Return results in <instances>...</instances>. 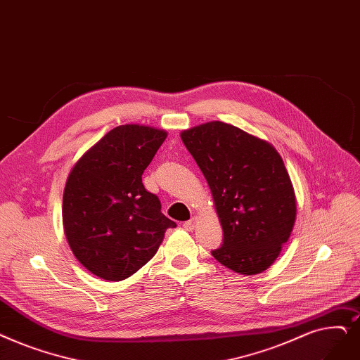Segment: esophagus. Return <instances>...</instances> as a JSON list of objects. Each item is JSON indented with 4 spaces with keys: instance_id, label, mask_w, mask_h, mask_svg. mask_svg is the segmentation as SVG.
<instances>
[{
    "instance_id": "34e87169",
    "label": "esophagus",
    "mask_w": 360,
    "mask_h": 360,
    "mask_svg": "<svg viewBox=\"0 0 360 360\" xmlns=\"http://www.w3.org/2000/svg\"><path fill=\"white\" fill-rule=\"evenodd\" d=\"M195 224H197V217L195 216H193L190 221H186L185 224H184V228L186 229V231H193L194 228H195Z\"/></svg>"
}]
</instances>
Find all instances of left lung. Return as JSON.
<instances>
[{
    "label": "left lung",
    "mask_w": 360,
    "mask_h": 360,
    "mask_svg": "<svg viewBox=\"0 0 360 360\" xmlns=\"http://www.w3.org/2000/svg\"><path fill=\"white\" fill-rule=\"evenodd\" d=\"M205 175L224 229L213 257L241 275L266 271L288 241L295 194L279 153L263 139L224 122L181 132Z\"/></svg>",
    "instance_id": "8db88e82"
}]
</instances>
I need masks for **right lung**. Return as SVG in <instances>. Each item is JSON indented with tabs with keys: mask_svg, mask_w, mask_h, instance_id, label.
Segmentation results:
<instances>
[{
	"mask_svg": "<svg viewBox=\"0 0 360 360\" xmlns=\"http://www.w3.org/2000/svg\"><path fill=\"white\" fill-rule=\"evenodd\" d=\"M167 134L120 124L75 163L63 193V228L75 257L91 274L122 281L158 252L167 228L158 195L143 174Z\"/></svg>",
	"mask_w": 360,
	"mask_h": 360,
	"instance_id": "add662e5",
	"label": "right lung"
}]
</instances>
